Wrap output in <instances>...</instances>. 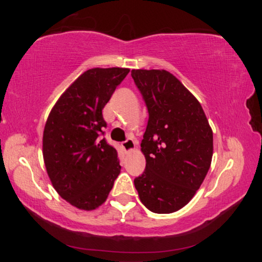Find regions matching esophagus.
Wrapping results in <instances>:
<instances>
[{"label":"esophagus","instance_id":"obj_1","mask_svg":"<svg viewBox=\"0 0 262 262\" xmlns=\"http://www.w3.org/2000/svg\"><path fill=\"white\" fill-rule=\"evenodd\" d=\"M121 145H122V149L125 150V152H129V151H133V150L135 149L136 143L133 139H128L125 142H122Z\"/></svg>","mask_w":262,"mask_h":262}]
</instances>
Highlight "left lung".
Masks as SVG:
<instances>
[{"label": "left lung", "instance_id": "obj_1", "mask_svg": "<svg viewBox=\"0 0 262 262\" xmlns=\"http://www.w3.org/2000/svg\"><path fill=\"white\" fill-rule=\"evenodd\" d=\"M149 120L141 142L145 170L134 179L150 211L171 214L192 200L209 170L212 130L201 104L166 70L133 69Z\"/></svg>", "mask_w": 262, "mask_h": 262}]
</instances>
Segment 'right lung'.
<instances>
[{
    "instance_id": "obj_1",
    "label": "right lung",
    "mask_w": 262,
    "mask_h": 262,
    "mask_svg": "<svg viewBox=\"0 0 262 262\" xmlns=\"http://www.w3.org/2000/svg\"><path fill=\"white\" fill-rule=\"evenodd\" d=\"M128 68L84 72L53 106L42 136V156L53 187L83 210L103 205L120 173L118 152L101 137L104 106Z\"/></svg>"
}]
</instances>
